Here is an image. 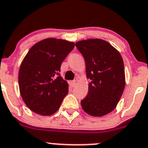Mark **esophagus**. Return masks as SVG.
<instances>
[{"label": "esophagus", "instance_id": "1", "mask_svg": "<svg viewBox=\"0 0 148 148\" xmlns=\"http://www.w3.org/2000/svg\"><path fill=\"white\" fill-rule=\"evenodd\" d=\"M71 86H74L76 85V80H71Z\"/></svg>", "mask_w": 148, "mask_h": 148}]
</instances>
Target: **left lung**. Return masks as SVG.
Returning a JSON list of instances; mask_svg holds the SVG:
<instances>
[{
	"mask_svg": "<svg viewBox=\"0 0 148 148\" xmlns=\"http://www.w3.org/2000/svg\"><path fill=\"white\" fill-rule=\"evenodd\" d=\"M84 57L86 77L90 79L86 97L81 106L88 114L101 116L115 108L125 87V71L122 56L105 40L88 39L76 43Z\"/></svg>",
	"mask_w": 148,
	"mask_h": 148,
	"instance_id": "8db88e82",
	"label": "left lung"
}]
</instances>
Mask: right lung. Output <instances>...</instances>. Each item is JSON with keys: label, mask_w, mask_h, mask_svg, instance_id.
<instances>
[{"label": "right lung", "mask_w": 148, "mask_h": 148, "mask_svg": "<svg viewBox=\"0 0 148 148\" xmlns=\"http://www.w3.org/2000/svg\"><path fill=\"white\" fill-rule=\"evenodd\" d=\"M74 48L64 40L47 38L29 49L18 71L21 95L30 110L49 116L59 110L68 93V84L60 76L62 62Z\"/></svg>", "instance_id": "add662e5"}]
</instances>
